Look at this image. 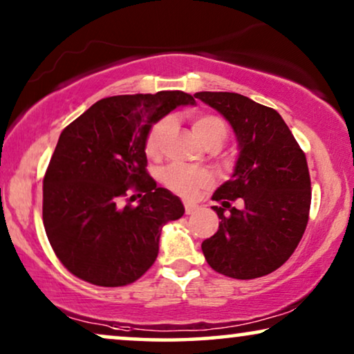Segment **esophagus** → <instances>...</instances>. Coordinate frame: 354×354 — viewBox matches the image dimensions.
Instances as JSON below:
<instances>
[{
    "label": "esophagus",
    "instance_id": "34e87169",
    "mask_svg": "<svg viewBox=\"0 0 354 354\" xmlns=\"http://www.w3.org/2000/svg\"><path fill=\"white\" fill-rule=\"evenodd\" d=\"M198 211V206L193 205V203H185V214H193V212Z\"/></svg>",
    "mask_w": 354,
    "mask_h": 354
}]
</instances>
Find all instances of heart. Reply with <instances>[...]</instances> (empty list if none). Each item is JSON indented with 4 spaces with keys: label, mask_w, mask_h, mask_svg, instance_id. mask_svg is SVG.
<instances>
[{
    "label": "heart",
    "mask_w": 354,
    "mask_h": 354,
    "mask_svg": "<svg viewBox=\"0 0 354 354\" xmlns=\"http://www.w3.org/2000/svg\"><path fill=\"white\" fill-rule=\"evenodd\" d=\"M193 132L206 147L219 148L227 138L229 129L225 120L216 114H200L192 120ZM171 129V119H161L149 129L145 140V151L149 158H158L162 151L164 138ZM161 180L169 190L183 198H193L203 188H207L212 183V176L206 169L190 167L185 164H171L164 169Z\"/></svg>",
    "instance_id": "b5f03b06"
}]
</instances>
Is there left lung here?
<instances>
[{"mask_svg": "<svg viewBox=\"0 0 354 354\" xmlns=\"http://www.w3.org/2000/svg\"><path fill=\"white\" fill-rule=\"evenodd\" d=\"M195 98L229 120L240 149L232 178L212 195L221 203L212 206L221 222L201 243L203 254L227 277H263L293 254L306 230L311 206L306 156L275 109L229 91H200ZM239 197L240 210L231 206Z\"/></svg>", "mask_w": 354, "mask_h": 354, "instance_id": "1", "label": "left lung"}]
</instances>
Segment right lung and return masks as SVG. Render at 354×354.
<instances>
[{"mask_svg":"<svg viewBox=\"0 0 354 354\" xmlns=\"http://www.w3.org/2000/svg\"><path fill=\"white\" fill-rule=\"evenodd\" d=\"M195 103L178 90L109 96L62 130L43 178V225L75 277L122 287L156 261L164 224L180 219L185 207L149 177L145 140L172 109ZM132 191L145 195L137 207H124Z\"/></svg>","mask_w":354,"mask_h":354,"instance_id":"add662e5","label":"right lung"}]
</instances>
